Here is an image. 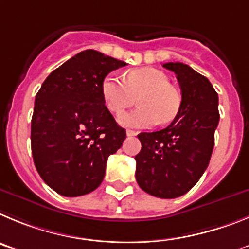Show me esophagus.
Listing matches in <instances>:
<instances>
[{
    "instance_id": "1",
    "label": "esophagus",
    "mask_w": 249,
    "mask_h": 249,
    "mask_svg": "<svg viewBox=\"0 0 249 249\" xmlns=\"http://www.w3.org/2000/svg\"><path fill=\"white\" fill-rule=\"evenodd\" d=\"M126 135L127 136H135V135H138V131H134V130H126Z\"/></svg>"
}]
</instances>
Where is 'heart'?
I'll use <instances>...</instances> for the list:
<instances>
[{
    "label": "heart",
    "instance_id": "heart-1",
    "mask_svg": "<svg viewBox=\"0 0 249 249\" xmlns=\"http://www.w3.org/2000/svg\"><path fill=\"white\" fill-rule=\"evenodd\" d=\"M100 89L105 107L115 115L124 113L138 98L140 107L119 118L124 126L169 124L178 115L182 105L180 90L170 84L169 77L162 71L151 67L126 71L123 79L108 75Z\"/></svg>",
    "mask_w": 249,
    "mask_h": 249
}]
</instances>
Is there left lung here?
I'll return each mask as SVG.
<instances>
[{
  "label": "left lung",
  "mask_w": 249,
  "mask_h": 249,
  "mask_svg": "<svg viewBox=\"0 0 249 249\" xmlns=\"http://www.w3.org/2000/svg\"><path fill=\"white\" fill-rule=\"evenodd\" d=\"M181 88L182 105L171 124L160 131L140 133L135 178L147 194L176 198L200 180L212 155L218 125V95L210 80L187 64L165 63Z\"/></svg>",
  "instance_id": "left-lung-1"
}]
</instances>
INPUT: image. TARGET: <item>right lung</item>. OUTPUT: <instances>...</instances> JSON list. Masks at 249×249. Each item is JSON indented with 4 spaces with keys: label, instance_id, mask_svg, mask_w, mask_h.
<instances>
[{
    "label": "right lung",
    "instance_id": "right-lung-1",
    "mask_svg": "<svg viewBox=\"0 0 249 249\" xmlns=\"http://www.w3.org/2000/svg\"><path fill=\"white\" fill-rule=\"evenodd\" d=\"M125 62L87 49L47 77L31 123L35 166L44 182L67 197L94 191L108 158L126 138L105 107L102 82Z\"/></svg>",
    "mask_w": 249,
    "mask_h": 249
}]
</instances>
